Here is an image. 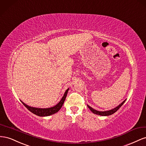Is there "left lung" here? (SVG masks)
Masks as SVG:
<instances>
[{"mask_svg": "<svg viewBox=\"0 0 146 146\" xmlns=\"http://www.w3.org/2000/svg\"><path fill=\"white\" fill-rule=\"evenodd\" d=\"M125 101H126V100H124L122 103H120L118 106L115 107V108H114V109L109 110V111H97V110H95L93 109L92 108H91V107H90V106H89V105H87V106H88V108H89L90 110L94 114H97V115H102V116H107V115H111V114H112L115 113V112L116 111H117L119 109V108L123 105V104L125 103Z\"/></svg>", "mask_w": 146, "mask_h": 146, "instance_id": "8db88e82", "label": "left lung"}]
</instances>
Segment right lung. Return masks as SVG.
<instances>
[{
	"label": "right lung",
	"mask_w": 146,
	"mask_h": 146,
	"mask_svg": "<svg viewBox=\"0 0 146 146\" xmlns=\"http://www.w3.org/2000/svg\"><path fill=\"white\" fill-rule=\"evenodd\" d=\"M68 90H69V88L65 91L64 96L62 97V99L60 100V101L58 103L56 106L51 107V108H34V107H31V106H29L27 105L26 104H25L22 101H21V102L23 105L27 108V110L30 111L31 112H32L33 114H34L36 115L41 116V117L49 116V115H52L56 113V112H57L60 110V108H62V105H63V104L65 102V100L66 95H67Z\"/></svg>",
	"instance_id": "right-lung-1"
}]
</instances>
